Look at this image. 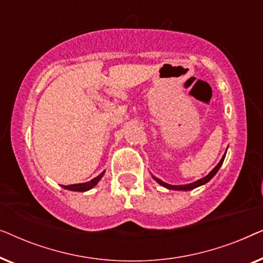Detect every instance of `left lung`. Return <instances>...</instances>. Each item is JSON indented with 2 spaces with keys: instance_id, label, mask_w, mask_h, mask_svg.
<instances>
[{
  "instance_id": "8db88e82",
  "label": "left lung",
  "mask_w": 263,
  "mask_h": 263,
  "mask_svg": "<svg viewBox=\"0 0 263 263\" xmlns=\"http://www.w3.org/2000/svg\"><path fill=\"white\" fill-rule=\"evenodd\" d=\"M225 154H226V152H225ZM225 154H224V156H222L221 160L219 161V164L217 165V166H215L213 170H212L210 174L206 176V177L201 178V179H199V181H196V182H194V183H190V184H185V185H171V184H167V183H165L163 181H160L159 178L154 177V176H153V178L156 179V181L159 183L160 185H163V186H165V188H167V189H172V190H192V189H195V188H197V186H200V185H202V184H206L207 182H210L211 179L214 177V175L217 174L218 170H219V168H220V166L222 165V161H224V159H225Z\"/></svg>"
}]
</instances>
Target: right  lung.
<instances>
[{
  "label": "right lung",
  "instance_id": "1",
  "mask_svg": "<svg viewBox=\"0 0 263 263\" xmlns=\"http://www.w3.org/2000/svg\"><path fill=\"white\" fill-rule=\"evenodd\" d=\"M104 175V172H102L99 176H97L96 178L91 179L89 182H86V183H80V184H71V185H62L64 189H68V190H73V192H86V190H89L92 189L93 186H95L97 183H98L100 179H102Z\"/></svg>",
  "mask_w": 263,
  "mask_h": 263
}]
</instances>
